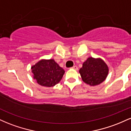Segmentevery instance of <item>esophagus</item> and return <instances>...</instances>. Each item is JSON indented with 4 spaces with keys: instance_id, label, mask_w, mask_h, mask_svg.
Returning <instances> with one entry per match:
<instances>
[{
    "instance_id": "1",
    "label": "esophagus",
    "mask_w": 131,
    "mask_h": 131,
    "mask_svg": "<svg viewBox=\"0 0 131 131\" xmlns=\"http://www.w3.org/2000/svg\"><path fill=\"white\" fill-rule=\"evenodd\" d=\"M71 68L73 69V70H78V68L77 66H73V67H72Z\"/></svg>"
}]
</instances>
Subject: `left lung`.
Returning <instances> with one entry per match:
<instances>
[{"instance_id":"8db88e82","label":"left lung","mask_w":131,"mask_h":131,"mask_svg":"<svg viewBox=\"0 0 131 131\" xmlns=\"http://www.w3.org/2000/svg\"><path fill=\"white\" fill-rule=\"evenodd\" d=\"M82 81L90 85H97L105 80L108 74V68L100 58L89 57L79 70Z\"/></svg>"}]
</instances>
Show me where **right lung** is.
<instances>
[{
    "label": "right lung",
    "instance_id": "right-lung-1",
    "mask_svg": "<svg viewBox=\"0 0 131 131\" xmlns=\"http://www.w3.org/2000/svg\"><path fill=\"white\" fill-rule=\"evenodd\" d=\"M34 79L42 86L52 87L61 81L64 70L53 59L42 60L31 67Z\"/></svg>",
    "mask_w": 131,
    "mask_h": 131
}]
</instances>
